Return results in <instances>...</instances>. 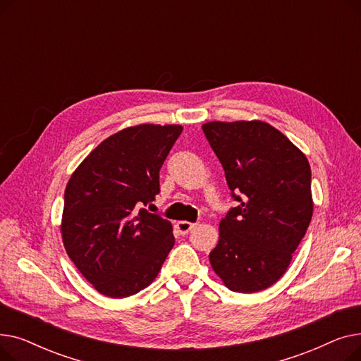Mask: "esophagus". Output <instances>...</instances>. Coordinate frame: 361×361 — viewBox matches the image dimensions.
<instances>
[{"instance_id":"1","label":"esophagus","mask_w":361,"mask_h":361,"mask_svg":"<svg viewBox=\"0 0 361 361\" xmlns=\"http://www.w3.org/2000/svg\"><path fill=\"white\" fill-rule=\"evenodd\" d=\"M195 226H196V224H193V222H187V221H180V222H177V228H178L180 234H183V235L190 233V231L195 228Z\"/></svg>"}]
</instances>
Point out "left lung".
<instances>
[{
    "mask_svg": "<svg viewBox=\"0 0 361 361\" xmlns=\"http://www.w3.org/2000/svg\"><path fill=\"white\" fill-rule=\"evenodd\" d=\"M237 202L219 224L209 260L231 291L256 293L286 274L313 215L302 152L263 121L202 126Z\"/></svg>",
    "mask_w": 361,
    "mask_h": 361,
    "instance_id": "obj_1",
    "label": "left lung"
}]
</instances>
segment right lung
<instances>
[{"instance_id": "add662e5", "label": "right lung", "mask_w": 361, "mask_h": 361, "mask_svg": "<svg viewBox=\"0 0 361 361\" xmlns=\"http://www.w3.org/2000/svg\"><path fill=\"white\" fill-rule=\"evenodd\" d=\"M181 131L174 124L124 128L94 147L67 183L66 252L106 297L146 288L173 249V225L143 206L159 193V169Z\"/></svg>"}]
</instances>
